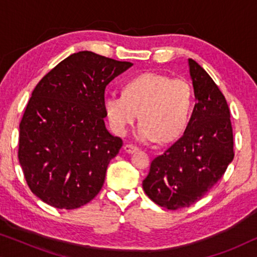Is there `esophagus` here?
<instances>
[{"mask_svg":"<svg viewBox=\"0 0 257 257\" xmlns=\"http://www.w3.org/2000/svg\"><path fill=\"white\" fill-rule=\"evenodd\" d=\"M124 151L126 153H135L136 151H138V147L135 145H131V144H126L124 146Z\"/></svg>","mask_w":257,"mask_h":257,"instance_id":"obj_1","label":"esophagus"}]
</instances>
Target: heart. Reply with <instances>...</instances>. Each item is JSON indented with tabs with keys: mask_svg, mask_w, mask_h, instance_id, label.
Here are the masks:
<instances>
[{
	"mask_svg": "<svg viewBox=\"0 0 257 257\" xmlns=\"http://www.w3.org/2000/svg\"><path fill=\"white\" fill-rule=\"evenodd\" d=\"M104 111L111 127L124 136L139 117L137 137L145 143H168L181 135L192 106L188 83L156 72L133 77L124 84L122 94L107 93Z\"/></svg>",
	"mask_w": 257,
	"mask_h": 257,
	"instance_id": "b5f03b06",
	"label": "heart"
}]
</instances>
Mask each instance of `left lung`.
Segmentation results:
<instances>
[{
    "label": "left lung",
    "instance_id": "8db88e82",
    "mask_svg": "<svg viewBox=\"0 0 257 257\" xmlns=\"http://www.w3.org/2000/svg\"><path fill=\"white\" fill-rule=\"evenodd\" d=\"M196 103L186 130L154 158L143 181L147 196L164 208L189 207L222 178L234 158L233 128L226 98L210 76L188 59Z\"/></svg>",
    "mask_w": 257,
    "mask_h": 257
}]
</instances>
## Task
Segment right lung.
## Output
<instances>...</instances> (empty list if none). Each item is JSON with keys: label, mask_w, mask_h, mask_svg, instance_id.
Returning <instances> with one entry per match:
<instances>
[{"label": "right lung", "mask_w": 257, "mask_h": 257, "mask_svg": "<svg viewBox=\"0 0 257 257\" xmlns=\"http://www.w3.org/2000/svg\"><path fill=\"white\" fill-rule=\"evenodd\" d=\"M132 65L79 51L34 89L20 124L19 161L43 202L75 209L99 193L108 163L122 145L105 126V87Z\"/></svg>", "instance_id": "add662e5"}]
</instances>
